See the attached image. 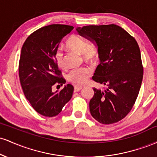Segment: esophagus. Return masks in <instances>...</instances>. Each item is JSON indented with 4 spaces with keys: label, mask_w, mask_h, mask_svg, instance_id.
Returning a JSON list of instances; mask_svg holds the SVG:
<instances>
[{
    "label": "esophagus",
    "mask_w": 157,
    "mask_h": 157,
    "mask_svg": "<svg viewBox=\"0 0 157 157\" xmlns=\"http://www.w3.org/2000/svg\"><path fill=\"white\" fill-rule=\"evenodd\" d=\"M82 86H75V87H74V90H75V92H77V91H80L81 89H82Z\"/></svg>",
    "instance_id": "34e87169"
}]
</instances>
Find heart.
I'll use <instances>...</instances> for the list:
<instances>
[{
    "instance_id": "heart-1",
    "label": "heart",
    "mask_w": 157,
    "mask_h": 157,
    "mask_svg": "<svg viewBox=\"0 0 157 157\" xmlns=\"http://www.w3.org/2000/svg\"><path fill=\"white\" fill-rule=\"evenodd\" d=\"M66 46L70 49L83 55L86 60H94L97 57V49L94 45L88 44V42L80 36L74 35L68 37L66 41ZM55 59L58 67L60 68H66L63 59V54L60 50H57L55 55ZM91 73V68L89 66H82L71 70L68 75V81L77 85H83L87 82L90 75Z\"/></svg>"
}]
</instances>
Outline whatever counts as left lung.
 <instances>
[{"instance_id":"left-lung-1","label":"left lung","mask_w":157,"mask_h":157,"mask_svg":"<svg viewBox=\"0 0 157 157\" xmlns=\"http://www.w3.org/2000/svg\"><path fill=\"white\" fill-rule=\"evenodd\" d=\"M76 30L96 44L100 63L92 79L105 86L102 90L93 89L94 94L89 102L91 116L105 125L117 122L132 109L141 87L143 66L137 42L115 24Z\"/></svg>"}]
</instances>
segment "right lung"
I'll return each mask as SVG.
<instances>
[{"label":"right lung","instance_id":"right-lung-1","mask_svg":"<svg viewBox=\"0 0 157 157\" xmlns=\"http://www.w3.org/2000/svg\"><path fill=\"white\" fill-rule=\"evenodd\" d=\"M73 29L63 24L42 27L27 37L21 48L18 68L21 87L32 108L43 116H57L72 97V85L55 92L52 87L66 82L55 55L60 41Z\"/></svg>","mask_w":157,"mask_h":157}]
</instances>
